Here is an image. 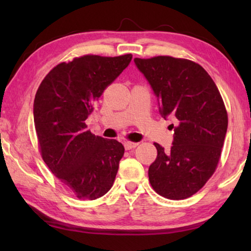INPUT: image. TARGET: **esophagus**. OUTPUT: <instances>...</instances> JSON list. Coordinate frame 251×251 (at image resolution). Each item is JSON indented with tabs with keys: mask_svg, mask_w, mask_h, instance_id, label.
Masks as SVG:
<instances>
[{
	"mask_svg": "<svg viewBox=\"0 0 251 251\" xmlns=\"http://www.w3.org/2000/svg\"><path fill=\"white\" fill-rule=\"evenodd\" d=\"M137 145H138V143H136V142H125L124 143V147L126 151L133 150V148H135Z\"/></svg>",
	"mask_w": 251,
	"mask_h": 251,
	"instance_id": "esophagus-1",
	"label": "esophagus"
}]
</instances>
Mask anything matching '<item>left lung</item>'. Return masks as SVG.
Wrapping results in <instances>:
<instances>
[{
  "label": "left lung",
  "mask_w": 251,
  "mask_h": 251,
  "mask_svg": "<svg viewBox=\"0 0 251 251\" xmlns=\"http://www.w3.org/2000/svg\"><path fill=\"white\" fill-rule=\"evenodd\" d=\"M159 100L164 118L176 124L171 151L154 143L157 157L148 169L155 192L186 199L205 186L218 166L228 126L223 97L209 74L190 59L134 58Z\"/></svg>",
  "instance_id": "8db88e82"
}]
</instances>
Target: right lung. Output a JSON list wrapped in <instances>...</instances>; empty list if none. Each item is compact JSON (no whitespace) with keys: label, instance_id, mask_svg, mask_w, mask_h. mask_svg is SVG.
I'll return each mask as SVG.
<instances>
[{"label":"right lung","instance_id":"1","mask_svg":"<svg viewBox=\"0 0 251 251\" xmlns=\"http://www.w3.org/2000/svg\"><path fill=\"white\" fill-rule=\"evenodd\" d=\"M133 55H83L59 63L42 80L34 100V125L50 171L78 199L100 198L112 188L124 155L116 139L87 130L94 103Z\"/></svg>","mask_w":251,"mask_h":251}]
</instances>
